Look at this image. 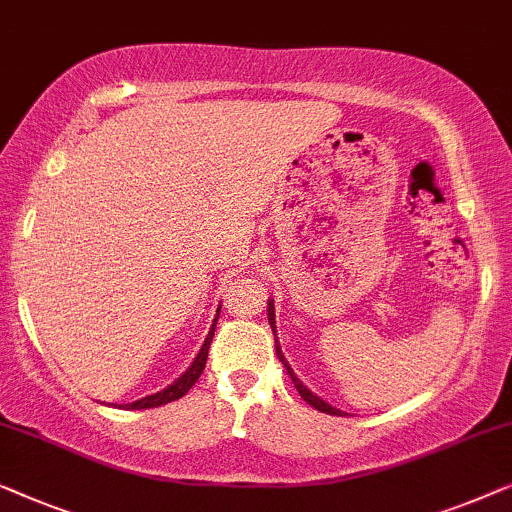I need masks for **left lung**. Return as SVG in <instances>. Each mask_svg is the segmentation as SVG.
<instances>
[{"label":"left lung","instance_id":"left-lung-1","mask_svg":"<svg viewBox=\"0 0 512 512\" xmlns=\"http://www.w3.org/2000/svg\"><path fill=\"white\" fill-rule=\"evenodd\" d=\"M266 315H269V325H271V331L273 334H276V311H273V301H269V308H266ZM276 355H278V359L280 362H283V366L287 369V373H290V378H292V383H294V387H297V392L301 394V399H304L306 403H311L313 408H318L320 413H327V415H345L343 410H338V408H334V406H329L327 401H322L320 397H315V394L308 390V387L301 383V380L294 376V371L290 369V364H287V359L283 357V350H280V343H278V338H276Z\"/></svg>","mask_w":512,"mask_h":512}]
</instances>
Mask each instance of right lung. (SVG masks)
I'll return each mask as SVG.
<instances>
[{"instance_id": "add662e5", "label": "right lung", "mask_w": 512, "mask_h": 512, "mask_svg": "<svg viewBox=\"0 0 512 512\" xmlns=\"http://www.w3.org/2000/svg\"><path fill=\"white\" fill-rule=\"evenodd\" d=\"M215 325H218V318L213 320L211 331H208V336H206L204 345H201L199 355L194 357V362L190 364V369H187L181 378L174 380V383H171L167 390H162V392H157V394H150V397H143V399L134 401V403H127V408H134V410L136 408H157V406H164V403H171V401L185 397L187 390H190V387L197 383L199 376H201V371H204L206 359H208V348H211V341H213V334H215Z\"/></svg>"}]
</instances>
